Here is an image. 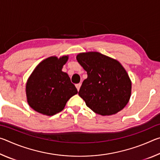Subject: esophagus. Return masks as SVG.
I'll return each mask as SVG.
<instances>
[{
    "label": "esophagus",
    "instance_id": "esophagus-1",
    "mask_svg": "<svg viewBox=\"0 0 160 160\" xmlns=\"http://www.w3.org/2000/svg\"><path fill=\"white\" fill-rule=\"evenodd\" d=\"M76 88H77V90H78V91H79L80 90V87H81V84L80 83H79V84H77L76 85Z\"/></svg>",
    "mask_w": 160,
    "mask_h": 160
}]
</instances>
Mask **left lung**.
I'll list each match as a JSON object with an SVG mask.
<instances>
[{
    "label": "left lung",
    "instance_id": "left-lung-1",
    "mask_svg": "<svg viewBox=\"0 0 160 160\" xmlns=\"http://www.w3.org/2000/svg\"><path fill=\"white\" fill-rule=\"evenodd\" d=\"M78 63L88 73L79 95L94 113L115 114L128 104L131 95V80L117 60L97 51L80 53Z\"/></svg>",
    "mask_w": 160,
    "mask_h": 160
}]
</instances>
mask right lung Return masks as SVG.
Segmentation results:
<instances>
[{
    "instance_id": "add662e5",
    "label": "right lung",
    "mask_w": 160,
    "mask_h": 160,
    "mask_svg": "<svg viewBox=\"0 0 160 160\" xmlns=\"http://www.w3.org/2000/svg\"><path fill=\"white\" fill-rule=\"evenodd\" d=\"M68 55L51 56L37 65L26 83V96L29 107L38 113L53 116L64 109L67 102L78 94L66 72L62 68Z\"/></svg>"
}]
</instances>
